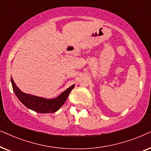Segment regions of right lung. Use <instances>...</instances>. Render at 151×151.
Masks as SVG:
<instances>
[{
    "label": "right lung",
    "instance_id": "obj_1",
    "mask_svg": "<svg viewBox=\"0 0 151 151\" xmlns=\"http://www.w3.org/2000/svg\"><path fill=\"white\" fill-rule=\"evenodd\" d=\"M11 81L13 91L18 100L28 109L40 113H53L59 110L67 100L70 92L75 86V84L71 86L54 99H45L24 93L17 87L12 78Z\"/></svg>",
    "mask_w": 151,
    "mask_h": 151
}]
</instances>
